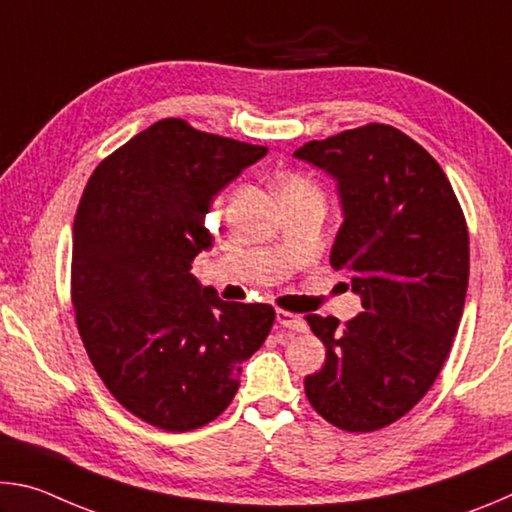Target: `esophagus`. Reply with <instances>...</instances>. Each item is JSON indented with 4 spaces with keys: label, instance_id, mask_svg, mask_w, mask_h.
I'll return each instance as SVG.
<instances>
[{
    "label": "esophagus",
    "instance_id": "1",
    "mask_svg": "<svg viewBox=\"0 0 512 512\" xmlns=\"http://www.w3.org/2000/svg\"><path fill=\"white\" fill-rule=\"evenodd\" d=\"M275 318H277V323H280L284 329H291V332H307L305 318L298 316V314H291V311L277 309Z\"/></svg>",
    "mask_w": 512,
    "mask_h": 512
}]
</instances>
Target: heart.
<instances>
[{
	"label": "heart",
	"instance_id": "1",
	"mask_svg": "<svg viewBox=\"0 0 512 512\" xmlns=\"http://www.w3.org/2000/svg\"><path fill=\"white\" fill-rule=\"evenodd\" d=\"M298 192H316L314 183H309L307 178L302 176H287L282 180V187H280V194H298Z\"/></svg>",
	"mask_w": 512,
	"mask_h": 512
}]
</instances>
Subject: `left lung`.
Wrapping results in <instances>:
<instances>
[{
	"instance_id": "obj_1",
	"label": "left lung",
	"mask_w": 512,
	"mask_h": 512,
	"mask_svg": "<svg viewBox=\"0 0 512 512\" xmlns=\"http://www.w3.org/2000/svg\"><path fill=\"white\" fill-rule=\"evenodd\" d=\"M293 155L339 185L329 264L350 275L366 309L345 325L307 316L325 345L307 400L343 431L384 429L427 395L452 350L470 277L461 203L440 164L393 126L352 128Z\"/></svg>"
}]
</instances>
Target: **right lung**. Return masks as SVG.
I'll return each instance as SVG.
<instances>
[{
    "label": "right lung",
    "mask_w": 512,
    "mask_h": 512,
    "mask_svg": "<svg viewBox=\"0 0 512 512\" xmlns=\"http://www.w3.org/2000/svg\"><path fill=\"white\" fill-rule=\"evenodd\" d=\"M266 153L162 119L85 185L72 246L76 325L112 397L153 427L192 431L221 415L241 363L271 332V305L225 302L189 273L214 241V196Z\"/></svg>",
    "instance_id": "add662e5"
}]
</instances>
